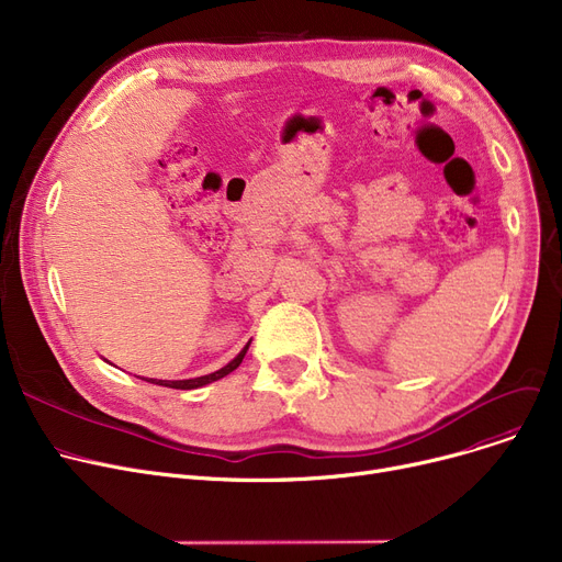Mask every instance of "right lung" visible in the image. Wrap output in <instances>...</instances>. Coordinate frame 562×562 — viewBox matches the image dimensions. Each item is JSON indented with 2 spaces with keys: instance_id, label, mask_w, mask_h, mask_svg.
<instances>
[{
  "instance_id": "add662e5",
  "label": "right lung",
  "mask_w": 562,
  "mask_h": 562,
  "mask_svg": "<svg viewBox=\"0 0 562 562\" xmlns=\"http://www.w3.org/2000/svg\"><path fill=\"white\" fill-rule=\"evenodd\" d=\"M248 346H250V344H246V348H244V350L239 352V356H236L229 364H225L223 369H218V371H214V373H210V375H200V378H193V380H147V382H157V385L170 387V390H195V387H202V385H210V382L221 380L223 375L232 373L236 367H239V364L244 362Z\"/></svg>"
}]
</instances>
